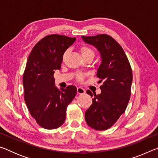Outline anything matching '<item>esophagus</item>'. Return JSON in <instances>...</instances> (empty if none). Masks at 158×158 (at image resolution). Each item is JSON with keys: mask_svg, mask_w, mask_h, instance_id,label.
<instances>
[{"mask_svg": "<svg viewBox=\"0 0 158 158\" xmlns=\"http://www.w3.org/2000/svg\"><path fill=\"white\" fill-rule=\"evenodd\" d=\"M77 93L78 94H84V93H85V90L83 89V88L81 87H78L77 88Z\"/></svg>", "mask_w": 158, "mask_h": 158, "instance_id": "esophagus-1", "label": "esophagus"}]
</instances>
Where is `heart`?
<instances>
[{"mask_svg":"<svg viewBox=\"0 0 158 158\" xmlns=\"http://www.w3.org/2000/svg\"><path fill=\"white\" fill-rule=\"evenodd\" d=\"M81 55L84 56V55H88V54H91V55H94V52L93 51L90 49V47H86V46H83L81 48ZM77 79L79 81H82L83 80V75L82 74H80L78 77H77Z\"/></svg>","mask_w":158,"mask_h":158,"instance_id":"b5f03b06","label":"heart"}]
</instances>
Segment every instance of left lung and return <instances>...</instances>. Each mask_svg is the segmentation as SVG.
<instances>
[{
	"label": "left lung",
	"instance_id": "8db88e82",
	"mask_svg": "<svg viewBox=\"0 0 158 158\" xmlns=\"http://www.w3.org/2000/svg\"><path fill=\"white\" fill-rule=\"evenodd\" d=\"M85 43L91 44L101 55L102 62L97 77L103 81L101 93L94 94L91 106L85 113L86 123L93 129L110 128L124 113L129 102L132 72L123 49L111 36L106 34L82 36ZM86 93L93 97L89 90Z\"/></svg>",
	"mask_w": 158,
	"mask_h": 158
}]
</instances>
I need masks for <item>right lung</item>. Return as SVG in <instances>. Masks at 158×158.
Instances as JSON below:
<instances>
[{
  "label": "right lung",
  "mask_w": 158,
  "mask_h": 158,
  "mask_svg": "<svg viewBox=\"0 0 158 158\" xmlns=\"http://www.w3.org/2000/svg\"><path fill=\"white\" fill-rule=\"evenodd\" d=\"M76 37L49 35L35 45L23 75L24 100L32 116L42 127L56 129L65 120L67 106L77 94V88L55 86V70L60 69L63 56Z\"/></svg>",
  "instance_id": "obj_1"
}]
</instances>
